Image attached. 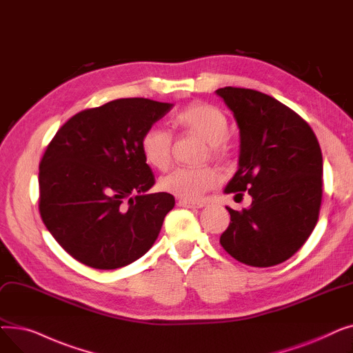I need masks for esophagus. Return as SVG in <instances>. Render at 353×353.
Wrapping results in <instances>:
<instances>
[{
    "label": "esophagus",
    "instance_id": "obj_1",
    "mask_svg": "<svg viewBox=\"0 0 353 353\" xmlns=\"http://www.w3.org/2000/svg\"><path fill=\"white\" fill-rule=\"evenodd\" d=\"M177 205L180 208H188V209H200L205 206V203H200V201H189V200H183L180 199Z\"/></svg>",
    "mask_w": 353,
    "mask_h": 353
}]
</instances>
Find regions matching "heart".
<instances>
[{
  "instance_id": "1",
  "label": "heart",
  "mask_w": 353,
  "mask_h": 353,
  "mask_svg": "<svg viewBox=\"0 0 353 353\" xmlns=\"http://www.w3.org/2000/svg\"><path fill=\"white\" fill-rule=\"evenodd\" d=\"M173 125L183 132L194 133L209 143V152L216 159H225L230 125L228 117L213 105L193 103L177 110L172 117ZM173 137L163 128L152 127L140 139L144 161L157 170H165L172 160ZM220 183V174L213 165L176 167L159 180L161 192L183 200L196 201Z\"/></svg>"
}]
</instances>
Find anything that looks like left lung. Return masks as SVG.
<instances>
[{
  "mask_svg": "<svg viewBox=\"0 0 353 353\" xmlns=\"http://www.w3.org/2000/svg\"><path fill=\"white\" fill-rule=\"evenodd\" d=\"M240 130L239 170L226 193L248 209L230 213L220 245L253 268L279 265L298 252L318 223L322 203V152L310 125L292 108L261 91L216 90Z\"/></svg>",
  "mask_w": 353,
  "mask_h": 353,
  "instance_id": "left-lung-1",
  "label": "left lung"
}]
</instances>
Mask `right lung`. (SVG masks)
I'll list each match as a JSON object with an SVG mask.
<instances>
[{
	"label": "right lung",
	"mask_w": 353,
	"mask_h": 353,
	"mask_svg": "<svg viewBox=\"0 0 353 353\" xmlns=\"http://www.w3.org/2000/svg\"><path fill=\"white\" fill-rule=\"evenodd\" d=\"M172 107L141 97L108 101L72 116L47 145L39 173L40 214L80 263L123 268L156 242L174 197L145 194L154 176L140 139Z\"/></svg>",
	"instance_id": "right-lung-1"
}]
</instances>
